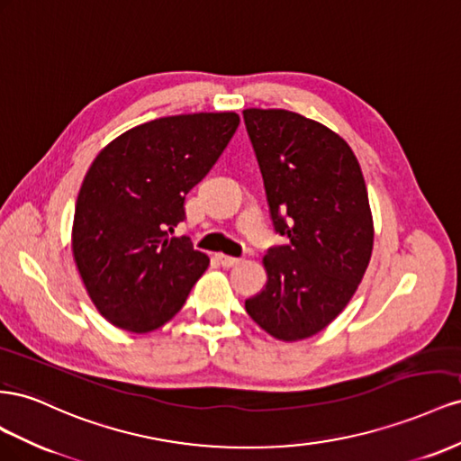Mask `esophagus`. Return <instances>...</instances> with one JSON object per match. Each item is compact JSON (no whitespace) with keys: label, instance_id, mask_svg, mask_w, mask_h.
I'll use <instances>...</instances> for the list:
<instances>
[{"label":"esophagus","instance_id":"1","mask_svg":"<svg viewBox=\"0 0 461 461\" xmlns=\"http://www.w3.org/2000/svg\"><path fill=\"white\" fill-rule=\"evenodd\" d=\"M216 258H218V262H220L223 268H231V267H235L240 262L238 257H230V255H223V253H218Z\"/></svg>","mask_w":461,"mask_h":461}]
</instances>
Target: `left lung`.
Instances as JSON below:
<instances>
[{"label":"left lung","instance_id":"8db88e82","mask_svg":"<svg viewBox=\"0 0 461 461\" xmlns=\"http://www.w3.org/2000/svg\"><path fill=\"white\" fill-rule=\"evenodd\" d=\"M276 233L267 287L245 311L270 336L321 332L349 303L373 251V218L357 158L319 122L287 110H243Z\"/></svg>","mask_w":461,"mask_h":461}]
</instances>
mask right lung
<instances>
[{
    "instance_id": "obj_1",
    "label": "right lung",
    "mask_w": 461,
    "mask_h": 461,
    "mask_svg": "<svg viewBox=\"0 0 461 461\" xmlns=\"http://www.w3.org/2000/svg\"><path fill=\"white\" fill-rule=\"evenodd\" d=\"M233 112L160 117L112 140L85 176L73 220V257L100 314L150 332L183 307L210 265L187 235L185 194L228 147Z\"/></svg>"
}]
</instances>
